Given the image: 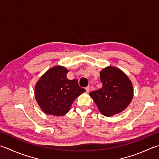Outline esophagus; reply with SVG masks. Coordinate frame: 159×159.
<instances>
[{"instance_id":"34e87169","label":"esophagus","mask_w":159,"mask_h":159,"mask_svg":"<svg viewBox=\"0 0 159 159\" xmlns=\"http://www.w3.org/2000/svg\"><path fill=\"white\" fill-rule=\"evenodd\" d=\"M85 90H86V92H89V86H88V87H86L85 88Z\"/></svg>"}]
</instances>
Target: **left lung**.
<instances>
[{"instance_id": "obj_1", "label": "left lung", "mask_w": 159, "mask_h": 159, "mask_svg": "<svg viewBox=\"0 0 159 159\" xmlns=\"http://www.w3.org/2000/svg\"><path fill=\"white\" fill-rule=\"evenodd\" d=\"M102 88L89 93L99 111L111 116L125 110L131 102L134 89L131 80L123 71L112 66L100 72Z\"/></svg>"}]
</instances>
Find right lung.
<instances>
[{
  "mask_svg": "<svg viewBox=\"0 0 159 159\" xmlns=\"http://www.w3.org/2000/svg\"><path fill=\"white\" fill-rule=\"evenodd\" d=\"M68 71L66 68L57 65L47 71L36 83V100L45 114L63 116L69 111L74 101L85 92L76 79H67Z\"/></svg>",
  "mask_w": 159,
  "mask_h": 159,
  "instance_id": "add662e5",
  "label": "right lung"
}]
</instances>
